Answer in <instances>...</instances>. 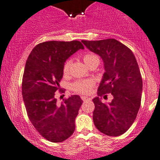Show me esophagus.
<instances>
[{"label":"esophagus","mask_w":160,"mask_h":160,"mask_svg":"<svg viewBox=\"0 0 160 160\" xmlns=\"http://www.w3.org/2000/svg\"><path fill=\"white\" fill-rule=\"evenodd\" d=\"M81 99H82V100H83V101H86V100H90V98H89V97H84V96H82Z\"/></svg>","instance_id":"obj_1"}]
</instances>
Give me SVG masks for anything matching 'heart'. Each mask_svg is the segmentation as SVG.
I'll use <instances>...</instances> for the list:
<instances>
[{"instance_id": "obj_1", "label": "heart", "mask_w": 160, "mask_h": 160, "mask_svg": "<svg viewBox=\"0 0 160 160\" xmlns=\"http://www.w3.org/2000/svg\"><path fill=\"white\" fill-rule=\"evenodd\" d=\"M83 61L86 63V65H88L89 63H91L93 60H99L98 57L97 55L93 54V53H87L83 56ZM70 66V61L67 60L66 63L63 65V71L64 74H67L69 71V68ZM93 86V82L92 80H79V81L75 82L71 86V88L73 91L77 92V93H82V94H87L89 93L91 91V89Z\"/></svg>"}]
</instances>
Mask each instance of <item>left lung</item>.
<instances>
[{"label": "left lung", "instance_id": "obj_1", "mask_svg": "<svg viewBox=\"0 0 160 160\" xmlns=\"http://www.w3.org/2000/svg\"><path fill=\"white\" fill-rule=\"evenodd\" d=\"M90 51L98 54L104 63L105 73L98 87V97L93 120L95 127L105 135L117 137L128 130L137 118L141 104L142 81L135 56L129 48L115 39L82 40ZM111 93L109 104L101 97Z\"/></svg>", "mask_w": 160, "mask_h": 160}]
</instances>
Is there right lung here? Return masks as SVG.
<instances>
[{"label": "right lung", "mask_w": 160, "mask_h": 160, "mask_svg": "<svg viewBox=\"0 0 160 160\" xmlns=\"http://www.w3.org/2000/svg\"><path fill=\"white\" fill-rule=\"evenodd\" d=\"M80 49L84 47L78 40L43 42L27 60L22 80L23 102L34 128L50 142H63L75 130V119L83 100L73 95L59 105L55 92L63 93L60 88L63 65Z\"/></svg>", "instance_id": "obj_1"}]
</instances>
